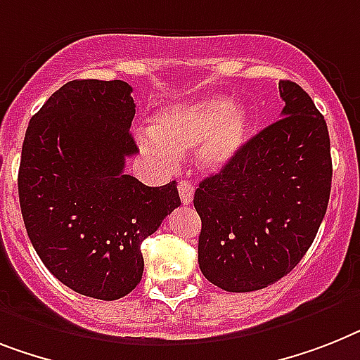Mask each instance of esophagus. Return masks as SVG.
Returning a JSON list of instances; mask_svg holds the SVG:
<instances>
[{
    "mask_svg": "<svg viewBox=\"0 0 360 360\" xmlns=\"http://www.w3.org/2000/svg\"><path fill=\"white\" fill-rule=\"evenodd\" d=\"M178 193H180V200L182 204H191L193 202V195H195V187L189 180H180L178 182Z\"/></svg>",
    "mask_w": 360,
    "mask_h": 360,
    "instance_id": "1",
    "label": "esophagus"
}]
</instances>
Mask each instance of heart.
<instances>
[{
	"label": "heart",
	"mask_w": 360,
	"mask_h": 360,
	"mask_svg": "<svg viewBox=\"0 0 360 360\" xmlns=\"http://www.w3.org/2000/svg\"><path fill=\"white\" fill-rule=\"evenodd\" d=\"M250 130L245 108L224 99H206L162 110L148 132L139 134V147L156 162L173 163L178 154L198 144L204 169H222L239 153Z\"/></svg>",
	"instance_id": "1"
}]
</instances>
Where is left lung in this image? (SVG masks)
<instances>
[{
    "instance_id": "8db88e82",
    "label": "left lung",
    "mask_w": 360,
    "mask_h": 360,
    "mask_svg": "<svg viewBox=\"0 0 360 360\" xmlns=\"http://www.w3.org/2000/svg\"><path fill=\"white\" fill-rule=\"evenodd\" d=\"M281 120L248 139L195 191L198 265L228 292L265 289L313 245L331 193L328 124L307 91L280 80Z\"/></svg>"
}]
</instances>
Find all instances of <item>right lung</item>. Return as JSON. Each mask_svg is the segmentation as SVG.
Masks as SVG:
<instances>
[{
    "mask_svg": "<svg viewBox=\"0 0 360 360\" xmlns=\"http://www.w3.org/2000/svg\"><path fill=\"white\" fill-rule=\"evenodd\" d=\"M123 80H71L29 121L18 173L27 236L41 263L75 292L120 300L143 276L141 243L180 206L176 182L124 174L138 153L136 105Z\"/></svg>",
    "mask_w": 360,
    "mask_h": 360,
    "instance_id": "right-lung-1",
    "label": "right lung"
}]
</instances>
